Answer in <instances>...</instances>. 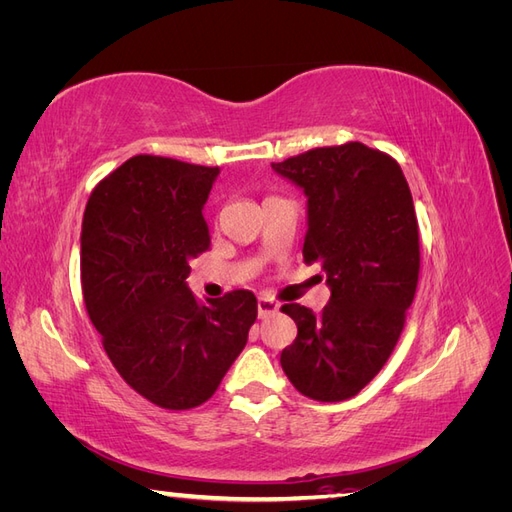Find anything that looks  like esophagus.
I'll return each instance as SVG.
<instances>
[{
    "label": "esophagus",
    "mask_w": 512,
    "mask_h": 512,
    "mask_svg": "<svg viewBox=\"0 0 512 512\" xmlns=\"http://www.w3.org/2000/svg\"><path fill=\"white\" fill-rule=\"evenodd\" d=\"M277 309H280V305H277L273 299H269V297H260L258 299V316L260 318H267V316L275 314Z\"/></svg>",
    "instance_id": "1"
}]
</instances>
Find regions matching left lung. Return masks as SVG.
Wrapping results in <instances>:
<instances>
[{"label":"left lung","instance_id":"left-lung-1","mask_svg":"<svg viewBox=\"0 0 512 512\" xmlns=\"http://www.w3.org/2000/svg\"><path fill=\"white\" fill-rule=\"evenodd\" d=\"M271 166L307 194L303 262H318L331 286L318 316L282 305L299 333L280 363L301 395L344 401L389 361L414 301L421 245L408 181L389 153L359 141Z\"/></svg>","mask_w":512,"mask_h":512}]
</instances>
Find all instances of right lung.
I'll return each instance as SVG.
<instances>
[{
    "instance_id": "right-lung-1",
    "label": "right lung",
    "mask_w": 512,
    "mask_h": 512,
    "mask_svg": "<svg viewBox=\"0 0 512 512\" xmlns=\"http://www.w3.org/2000/svg\"><path fill=\"white\" fill-rule=\"evenodd\" d=\"M218 173L143 153L96 185L83 215L89 320L119 376L164 410L205 404L258 316L250 290L205 305L185 284L190 260L211 247L203 205Z\"/></svg>"
}]
</instances>
